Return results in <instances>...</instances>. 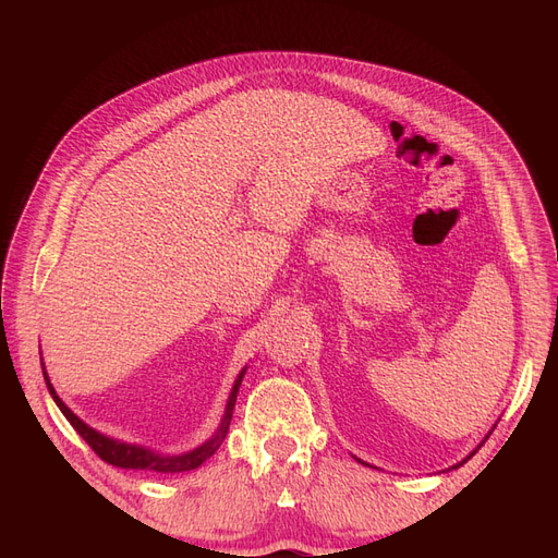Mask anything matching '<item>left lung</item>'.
I'll return each instance as SVG.
<instances>
[{"instance_id":"1","label":"left lung","mask_w":558,"mask_h":558,"mask_svg":"<svg viewBox=\"0 0 558 558\" xmlns=\"http://www.w3.org/2000/svg\"><path fill=\"white\" fill-rule=\"evenodd\" d=\"M477 449H480V447H477ZM477 449H475V451H477ZM475 451H472V453H470V456H468V459H472V456H475ZM468 459H463V461H461V463H456V465H453V468H459V465H463V463H465V461H468ZM361 463H363V461H361Z\"/></svg>"}]
</instances>
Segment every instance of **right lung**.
Segmentation results:
<instances>
[{
    "mask_svg": "<svg viewBox=\"0 0 558 558\" xmlns=\"http://www.w3.org/2000/svg\"><path fill=\"white\" fill-rule=\"evenodd\" d=\"M44 365V363H41ZM246 367L240 373V377L234 379V386L230 391L228 404H226V414L221 418V426L216 428V433L209 437L205 445H199L193 451H185V453H177V456H165V453H156L146 447L140 445H128L121 440H113V437H107L102 433H97L95 428H90L88 424H83V421L66 408V404L60 400V396L56 393L53 384H50L48 375L44 373L46 386H48V393L53 396L56 404L60 408V412L66 416V421L74 426V430L83 437V440L88 442V447L99 456V459L116 465V468H128V470H150V472H165V475H172V472H185V470H195L202 463H205L209 456H214V451L223 445L228 428H230V421H232V410H234V402H238V393H240V386L244 379Z\"/></svg>",
    "mask_w": 558,
    "mask_h": 558,
    "instance_id": "add662e5",
    "label": "right lung"
}]
</instances>
